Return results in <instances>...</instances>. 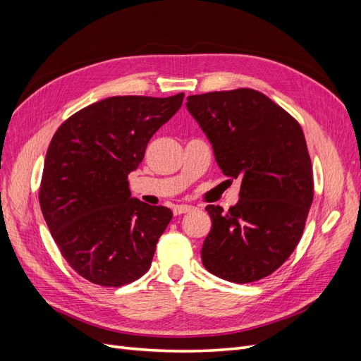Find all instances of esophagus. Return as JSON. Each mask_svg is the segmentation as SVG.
<instances>
[{
  "label": "esophagus",
  "instance_id": "1",
  "mask_svg": "<svg viewBox=\"0 0 361 361\" xmlns=\"http://www.w3.org/2000/svg\"><path fill=\"white\" fill-rule=\"evenodd\" d=\"M190 211H191V206H188V204H176L173 207L174 215H182V214H187Z\"/></svg>",
  "mask_w": 361,
  "mask_h": 361
}]
</instances>
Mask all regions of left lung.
Returning <instances> with one entry per match:
<instances>
[{
  "label": "left lung",
  "mask_w": 361,
  "mask_h": 361,
  "mask_svg": "<svg viewBox=\"0 0 361 361\" xmlns=\"http://www.w3.org/2000/svg\"><path fill=\"white\" fill-rule=\"evenodd\" d=\"M188 111L214 147L226 176L241 179L224 212L209 204L212 228L202 260L216 277L251 283L293 253L313 202L312 161L298 120L253 89L188 96Z\"/></svg>",
  "instance_id": "left-lung-1"
}]
</instances>
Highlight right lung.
<instances>
[{"label": "right lung", "mask_w": 361, "mask_h": 361, "mask_svg": "<svg viewBox=\"0 0 361 361\" xmlns=\"http://www.w3.org/2000/svg\"><path fill=\"white\" fill-rule=\"evenodd\" d=\"M182 101L183 93L106 97L64 120L51 140L42 214L61 256L94 285H129L150 268L173 212L130 199L128 174Z\"/></svg>", "instance_id": "obj_1"}]
</instances>
